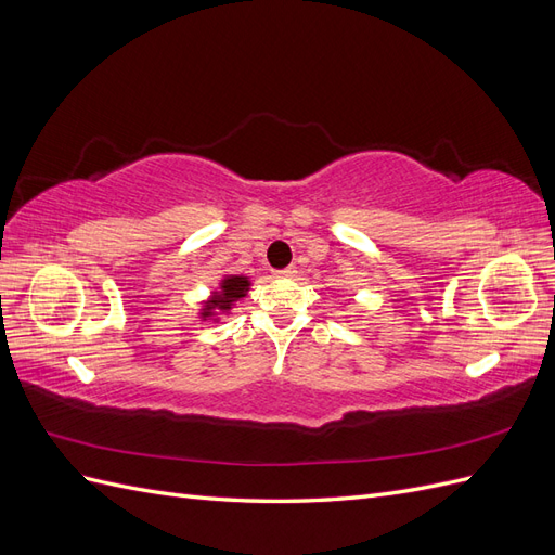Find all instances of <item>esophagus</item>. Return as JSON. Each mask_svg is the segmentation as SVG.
<instances>
[{
  "mask_svg": "<svg viewBox=\"0 0 555 555\" xmlns=\"http://www.w3.org/2000/svg\"><path fill=\"white\" fill-rule=\"evenodd\" d=\"M294 273H296V266H287V268H282V271H275L278 278H292Z\"/></svg>",
  "mask_w": 555,
  "mask_h": 555,
  "instance_id": "34e87169",
  "label": "esophagus"
}]
</instances>
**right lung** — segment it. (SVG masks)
<instances>
[{
    "label": "right lung",
    "instance_id": "1",
    "mask_svg": "<svg viewBox=\"0 0 555 555\" xmlns=\"http://www.w3.org/2000/svg\"><path fill=\"white\" fill-rule=\"evenodd\" d=\"M247 287H249V280L243 275L224 278L220 284V292H215L212 298L206 300V308L201 312V317L206 319V317H212L215 312H229L231 306L245 296Z\"/></svg>",
    "mask_w": 555,
    "mask_h": 555
}]
</instances>
